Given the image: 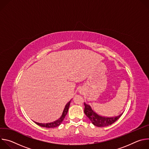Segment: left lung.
Masks as SVG:
<instances>
[{
	"mask_svg": "<svg viewBox=\"0 0 149 149\" xmlns=\"http://www.w3.org/2000/svg\"><path fill=\"white\" fill-rule=\"evenodd\" d=\"M84 113L90 119L91 122L97 127H107L116 121L123 114V112L114 117H105L96 113L89 104L84 102Z\"/></svg>",
	"mask_w": 149,
	"mask_h": 149,
	"instance_id": "obj_1",
	"label": "left lung"
}]
</instances>
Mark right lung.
<instances>
[{"mask_svg": "<svg viewBox=\"0 0 149 149\" xmlns=\"http://www.w3.org/2000/svg\"><path fill=\"white\" fill-rule=\"evenodd\" d=\"M71 101L70 100L65 105V107L64 108V109H63V111L62 112V114L61 115V116L56 120L53 121V122H51V123H38V122H36V121H34L37 125L40 126V127H46V128H54V127H58L59 126L61 123L62 122L63 120L64 119L65 116L67 115V113H68V109H69V107H70V103H71Z\"/></svg>", "mask_w": 149, "mask_h": 149, "instance_id": "add662e5", "label": "right lung"}]
</instances>
